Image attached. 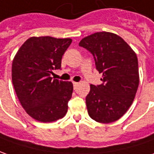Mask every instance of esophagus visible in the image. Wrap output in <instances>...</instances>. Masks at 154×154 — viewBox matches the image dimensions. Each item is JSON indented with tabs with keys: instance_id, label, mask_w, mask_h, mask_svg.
Listing matches in <instances>:
<instances>
[{
	"instance_id": "obj_1",
	"label": "esophagus",
	"mask_w": 154,
	"mask_h": 154,
	"mask_svg": "<svg viewBox=\"0 0 154 154\" xmlns=\"http://www.w3.org/2000/svg\"><path fill=\"white\" fill-rule=\"evenodd\" d=\"M79 85V82H73V86H74V89H76L77 88V86Z\"/></svg>"
}]
</instances>
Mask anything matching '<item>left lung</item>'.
<instances>
[{"mask_svg": "<svg viewBox=\"0 0 154 154\" xmlns=\"http://www.w3.org/2000/svg\"><path fill=\"white\" fill-rule=\"evenodd\" d=\"M79 45L93 54L96 68L103 73V83L90 85L86 97L89 116L104 124L119 120L131 105L138 88L137 54L119 35L104 31L83 38Z\"/></svg>", "mask_w": 154, "mask_h": 154, "instance_id": "1", "label": "left lung"}]
</instances>
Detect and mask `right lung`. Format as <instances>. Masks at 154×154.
<instances>
[{
    "label": "right lung",
    "mask_w": 154,
    "mask_h": 154,
    "mask_svg": "<svg viewBox=\"0 0 154 154\" xmlns=\"http://www.w3.org/2000/svg\"><path fill=\"white\" fill-rule=\"evenodd\" d=\"M72 38L31 37L22 45L12 60L11 79L20 103L29 116L44 123L63 118L72 98V82L52 79L53 70L61 66V58Z\"/></svg>",
    "instance_id": "obj_1"
}]
</instances>
